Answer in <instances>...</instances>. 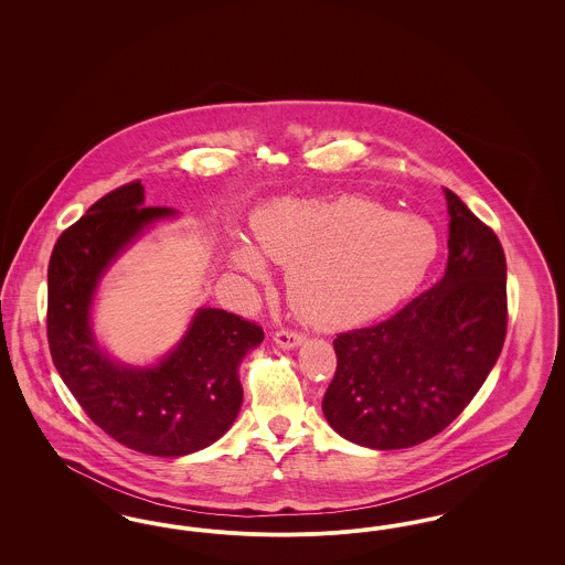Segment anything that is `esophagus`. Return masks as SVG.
<instances>
[{
  "label": "esophagus",
  "mask_w": 565,
  "mask_h": 565,
  "mask_svg": "<svg viewBox=\"0 0 565 565\" xmlns=\"http://www.w3.org/2000/svg\"><path fill=\"white\" fill-rule=\"evenodd\" d=\"M273 339H275V343H277L279 348L292 350V348H298V345L305 341V334H300V332H296V330H290V328H281V330H275Z\"/></svg>",
  "instance_id": "34e87169"
}]
</instances>
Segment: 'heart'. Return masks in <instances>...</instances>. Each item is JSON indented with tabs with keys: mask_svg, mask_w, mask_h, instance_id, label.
I'll return each mask as SVG.
<instances>
[{
	"mask_svg": "<svg viewBox=\"0 0 565 565\" xmlns=\"http://www.w3.org/2000/svg\"><path fill=\"white\" fill-rule=\"evenodd\" d=\"M256 243L231 260L263 277L267 258L288 267V290L305 320L343 328L385 313L411 295L438 254L428 220L396 214L360 194L332 201L275 199L252 217Z\"/></svg>",
	"mask_w": 565,
	"mask_h": 565,
	"instance_id": "1",
	"label": "heart"
}]
</instances>
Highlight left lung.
<instances>
[{"instance_id": "left-lung-1", "label": "left lung", "mask_w": 565, "mask_h": 565, "mask_svg": "<svg viewBox=\"0 0 565 565\" xmlns=\"http://www.w3.org/2000/svg\"><path fill=\"white\" fill-rule=\"evenodd\" d=\"M447 270L392 318L337 334L328 424L371 449H406L445 430L481 390L509 323L498 235L445 189Z\"/></svg>"}]
</instances>
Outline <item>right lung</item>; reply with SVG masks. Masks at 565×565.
I'll use <instances>...</instances> for the list:
<instances>
[{"label": "right lung", "mask_w": 565, "mask_h": 565, "mask_svg": "<svg viewBox=\"0 0 565 565\" xmlns=\"http://www.w3.org/2000/svg\"><path fill=\"white\" fill-rule=\"evenodd\" d=\"M141 203L139 180L111 190L54 243L49 348L84 413L114 440L148 456H189L233 426L243 403L239 362L265 332L235 313L199 309L186 337L154 369L114 364L97 348L88 309L99 277L150 222L171 214Z\"/></svg>", "instance_id": "add662e5"}]
</instances>
